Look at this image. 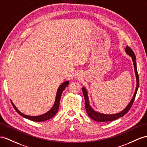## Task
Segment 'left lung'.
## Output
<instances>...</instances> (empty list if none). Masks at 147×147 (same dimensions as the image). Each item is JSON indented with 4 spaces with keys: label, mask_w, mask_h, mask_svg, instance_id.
<instances>
[{
    "label": "left lung",
    "mask_w": 147,
    "mask_h": 147,
    "mask_svg": "<svg viewBox=\"0 0 147 147\" xmlns=\"http://www.w3.org/2000/svg\"><path fill=\"white\" fill-rule=\"evenodd\" d=\"M125 50V52L127 53V54L129 55L131 58V59H132L133 63H134L135 73V76H136V80H137V86H136V89H135L134 95L132 97V99H131V100H130V103L128 104V106L124 109L122 111L114 114H102V113L95 111L91 106H90L88 91L84 87H82V93H83L84 100H85V108H86V112H87L89 117L92 119V120H95V121L99 122H108V121H112V120H114L120 117H121L126 114L128 112V111L130 109V108L134 102V100L135 98V96H136L137 92L138 86H139V77H138L137 69L136 56H135L132 50H131L129 47L127 46Z\"/></svg>",
    "instance_id": "1"
}]
</instances>
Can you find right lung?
I'll return each instance as SVG.
<instances>
[{"mask_svg": "<svg viewBox=\"0 0 147 147\" xmlns=\"http://www.w3.org/2000/svg\"><path fill=\"white\" fill-rule=\"evenodd\" d=\"M69 81H66L65 82H64L63 83H62L61 85L59 86V87L58 89L57 93H56V99H55V102L54 103L53 106L52 107V108L50 111H48L47 112H46L44 114L38 115V116H30V115H25L24 114H22V113L20 111H18V109H17V108L15 106V105L12 102V100H11V103H12V106L15 109H16V111L21 116L24 117H25L26 119H28L30 120H32V121H35V122L45 121V120H47L48 119L52 118L53 117L55 116L56 113L58 112L59 106L60 99H61V94L63 93V91L65 90L66 86L69 84Z\"/></svg>", "mask_w": 147, "mask_h": 147, "instance_id": "right-lung-1", "label": "right lung"}]
</instances>
